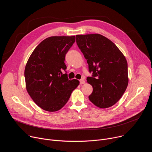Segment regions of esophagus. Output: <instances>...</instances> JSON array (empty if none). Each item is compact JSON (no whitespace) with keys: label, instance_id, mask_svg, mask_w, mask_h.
Returning a JSON list of instances; mask_svg holds the SVG:
<instances>
[{"label":"esophagus","instance_id":"esophagus-1","mask_svg":"<svg viewBox=\"0 0 152 152\" xmlns=\"http://www.w3.org/2000/svg\"><path fill=\"white\" fill-rule=\"evenodd\" d=\"M79 82H80V85H82V84L85 83V80H84L83 79H80V80H79Z\"/></svg>","mask_w":152,"mask_h":152}]
</instances>
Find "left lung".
<instances>
[{"mask_svg": "<svg viewBox=\"0 0 152 152\" xmlns=\"http://www.w3.org/2000/svg\"><path fill=\"white\" fill-rule=\"evenodd\" d=\"M76 43L87 60L93 90L88 98L96 106L110 107L122 97L128 85L127 62L110 39L98 34L77 35Z\"/></svg>", "mask_w": 152, "mask_h": 152, "instance_id": "8db88e82", "label": "left lung"}]
</instances>
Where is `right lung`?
I'll list each match as a JSON object with an SVG mask.
<instances>
[{"mask_svg": "<svg viewBox=\"0 0 152 152\" xmlns=\"http://www.w3.org/2000/svg\"><path fill=\"white\" fill-rule=\"evenodd\" d=\"M75 39V36L47 38L36 47L27 62L25 69L27 91L45 111L61 110L79 84L77 79H69L64 63Z\"/></svg>", "mask_w": 152, "mask_h": 152, "instance_id": "obj_1", "label": "right lung"}]
</instances>
